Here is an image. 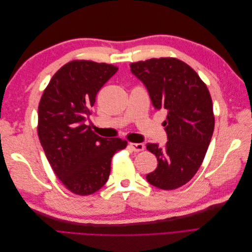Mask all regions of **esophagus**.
Returning <instances> with one entry per match:
<instances>
[{"instance_id": "esophagus-1", "label": "esophagus", "mask_w": 252, "mask_h": 252, "mask_svg": "<svg viewBox=\"0 0 252 252\" xmlns=\"http://www.w3.org/2000/svg\"><path fill=\"white\" fill-rule=\"evenodd\" d=\"M129 148H131L132 151L140 152V151L144 150L145 146H144V144H142V143H129Z\"/></svg>"}]
</instances>
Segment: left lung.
Returning a JSON list of instances; mask_svg holds the SVG:
<instances>
[{"label":"left lung","mask_w":252,"mask_h":252,"mask_svg":"<svg viewBox=\"0 0 252 252\" xmlns=\"http://www.w3.org/2000/svg\"><path fill=\"white\" fill-rule=\"evenodd\" d=\"M130 71L146 87L154 107L167 112L166 145H146L158 158L146 179L159 189L179 188L199 170L215 129L208 88L191 67L174 58L132 63Z\"/></svg>","instance_id":"8db88e82"}]
</instances>
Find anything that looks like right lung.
<instances>
[{"mask_svg":"<svg viewBox=\"0 0 252 252\" xmlns=\"http://www.w3.org/2000/svg\"><path fill=\"white\" fill-rule=\"evenodd\" d=\"M118 69L93 61H71L53 75L41 97V145L57 177L75 194L101 189L109 178L113 155L127 146L119 138H102L85 124L98 90Z\"/></svg>","mask_w":252,"mask_h":252,"instance_id":"right-lung-1","label":"right lung"}]
</instances>
